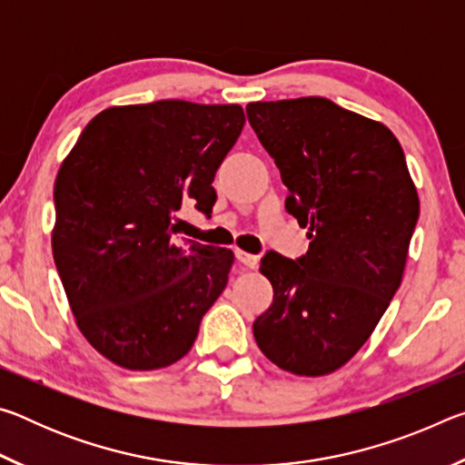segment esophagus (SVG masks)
<instances>
[{"instance_id": "34e87169", "label": "esophagus", "mask_w": 465, "mask_h": 465, "mask_svg": "<svg viewBox=\"0 0 465 465\" xmlns=\"http://www.w3.org/2000/svg\"><path fill=\"white\" fill-rule=\"evenodd\" d=\"M235 261L246 266V269H256L258 264V258L254 254H248V252H242V250H235Z\"/></svg>"}]
</instances>
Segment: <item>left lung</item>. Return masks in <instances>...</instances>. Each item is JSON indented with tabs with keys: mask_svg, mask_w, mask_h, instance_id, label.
Masks as SVG:
<instances>
[{
	"mask_svg": "<svg viewBox=\"0 0 465 465\" xmlns=\"http://www.w3.org/2000/svg\"><path fill=\"white\" fill-rule=\"evenodd\" d=\"M248 123L289 188L285 209L310 250L266 252L272 305L254 338L295 375L342 367L388 310L419 222V194L393 133L328 98L252 102Z\"/></svg>",
	"mask_w": 465,
	"mask_h": 465,
	"instance_id": "obj_1",
	"label": "left lung"
}]
</instances>
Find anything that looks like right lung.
<instances>
[{
	"instance_id": "obj_1",
	"label": "right lung",
	"mask_w": 465,
	"mask_h": 465,
	"mask_svg": "<svg viewBox=\"0 0 465 465\" xmlns=\"http://www.w3.org/2000/svg\"><path fill=\"white\" fill-rule=\"evenodd\" d=\"M243 123L238 104L106 108L61 163L54 264L77 326L113 363H176L225 289L233 252L180 242L176 217L184 207L211 213V183Z\"/></svg>"
}]
</instances>
